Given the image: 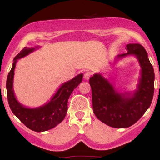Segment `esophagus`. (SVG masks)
<instances>
[{"label":"esophagus","instance_id":"esophagus-1","mask_svg":"<svg viewBox=\"0 0 160 160\" xmlns=\"http://www.w3.org/2000/svg\"><path fill=\"white\" fill-rule=\"evenodd\" d=\"M90 76H91L90 73L88 72V71H86V72L84 73L83 78H84V79H85V80H89V78H90Z\"/></svg>","mask_w":160,"mask_h":160}]
</instances>
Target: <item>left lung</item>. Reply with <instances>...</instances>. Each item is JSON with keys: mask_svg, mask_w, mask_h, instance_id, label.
I'll return each instance as SVG.
<instances>
[{"mask_svg": "<svg viewBox=\"0 0 160 160\" xmlns=\"http://www.w3.org/2000/svg\"><path fill=\"white\" fill-rule=\"evenodd\" d=\"M126 49L128 52L118 55L115 61L129 55L137 58L141 76L133 92H118L100 74H95L89 79L95 115L108 126L118 128L135 124L150 108L154 92L155 75L148 52L138 43H129Z\"/></svg>", "mask_w": 160, "mask_h": 160, "instance_id": "8db88e82", "label": "left lung"}]
</instances>
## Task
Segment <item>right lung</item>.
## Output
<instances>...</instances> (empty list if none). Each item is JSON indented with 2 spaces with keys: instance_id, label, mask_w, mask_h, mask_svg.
Wrapping results in <instances>:
<instances>
[{
  "instance_id": "right-lung-1",
  "label": "right lung",
  "mask_w": 160,
  "mask_h": 160,
  "mask_svg": "<svg viewBox=\"0 0 160 160\" xmlns=\"http://www.w3.org/2000/svg\"><path fill=\"white\" fill-rule=\"evenodd\" d=\"M34 48L25 47L13 59L12 68L7 79V99L10 108L14 115L28 128L38 132H45L54 128L64 120L67 113L68 101L75 88L82 82L83 74H80L60 86L56 94L47 104L38 108H29L23 106L16 100L13 91L14 71L17 60L34 52Z\"/></svg>"
}]
</instances>
